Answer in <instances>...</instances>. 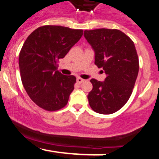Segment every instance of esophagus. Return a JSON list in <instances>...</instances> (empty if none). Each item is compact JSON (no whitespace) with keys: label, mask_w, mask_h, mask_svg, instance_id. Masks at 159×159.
Returning a JSON list of instances; mask_svg holds the SVG:
<instances>
[{"label":"esophagus","mask_w":159,"mask_h":159,"mask_svg":"<svg viewBox=\"0 0 159 159\" xmlns=\"http://www.w3.org/2000/svg\"><path fill=\"white\" fill-rule=\"evenodd\" d=\"M84 80L83 79V78H77V83L78 84H81L82 82H84Z\"/></svg>","instance_id":"esophagus-1"}]
</instances>
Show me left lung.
<instances>
[{
	"label": "left lung",
	"instance_id": "obj_1",
	"mask_svg": "<svg viewBox=\"0 0 159 159\" xmlns=\"http://www.w3.org/2000/svg\"><path fill=\"white\" fill-rule=\"evenodd\" d=\"M84 35L95 52V64L106 74L104 82L90 80L89 104L98 114H113L129 99L138 77L139 60L134 42L116 29L84 30Z\"/></svg>",
	"mask_w": 159,
	"mask_h": 159
}]
</instances>
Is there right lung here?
Masks as SVG:
<instances>
[{
	"label": "right lung",
	"mask_w": 159,
	"mask_h": 159,
	"mask_svg": "<svg viewBox=\"0 0 159 159\" xmlns=\"http://www.w3.org/2000/svg\"><path fill=\"white\" fill-rule=\"evenodd\" d=\"M83 35V30L44 25L33 31L19 53V64L23 86L36 105L55 111L67 105L76 78L57 70L58 61Z\"/></svg>",
	"instance_id": "obj_1"
}]
</instances>
